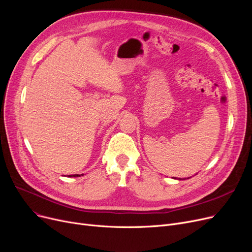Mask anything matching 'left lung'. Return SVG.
<instances>
[{
  "label": "left lung",
  "instance_id": "obj_1",
  "mask_svg": "<svg viewBox=\"0 0 252 252\" xmlns=\"http://www.w3.org/2000/svg\"><path fill=\"white\" fill-rule=\"evenodd\" d=\"M188 179H189V178H188ZM178 180H186V178H184V179H181V178H179Z\"/></svg>",
  "mask_w": 252,
  "mask_h": 252
}]
</instances>
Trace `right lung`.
Masks as SVG:
<instances>
[{
    "label": "right lung",
    "mask_w": 252,
    "mask_h": 252,
    "mask_svg": "<svg viewBox=\"0 0 252 252\" xmlns=\"http://www.w3.org/2000/svg\"><path fill=\"white\" fill-rule=\"evenodd\" d=\"M81 176H84V174H82V175H69L68 176V178H75V177H81Z\"/></svg>",
    "instance_id": "obj_1"
}]
</instances>
